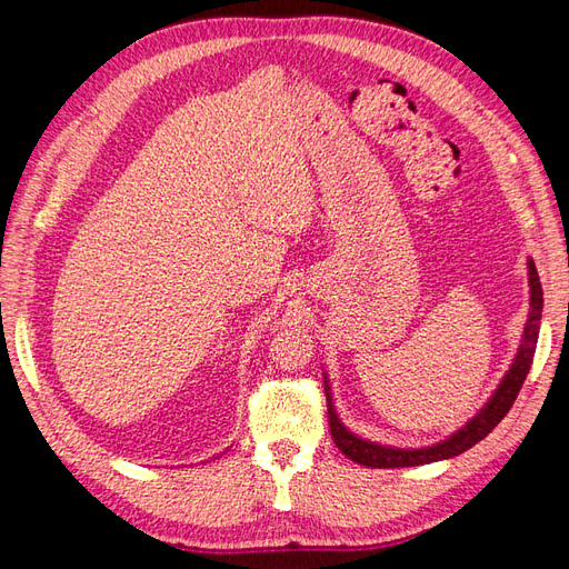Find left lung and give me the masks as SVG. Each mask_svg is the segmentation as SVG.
Segmentation results:
<instances>
[{"instance_id": "8db88e82", "label": "left lung", "mask_w": 569, "mask_h": 569, "mask_svg": "<svg viewBox=\"0 0 569 569\" xmlns=\"http://www.w3.org/2000/svg\"><path fill=\"white\" fill-rule=\"evenodd\" d=\"M527 266H529V287H531V311L522 335V347L518 351V358H515V363L510 366L508 375L503 377L501 387L493 391L489 403L479 410V416H475L468 425L458 429L451 439H446L437 446H429V449H389V446L372 443L351 435L349 429L339 422L337 412L332 408L330 387H327V416H330V432L343 456L351 458L358 465H366V468H412V465H427L435 460L460 456L462 451L472 449L477 441L485 439L491 429L506 418V412L512 408L515 399H518V393L527 380L531 358H533V351H537V341H539L543 291H541L537 266H533V261H529Z\"/></svg>"}]
</instances>
